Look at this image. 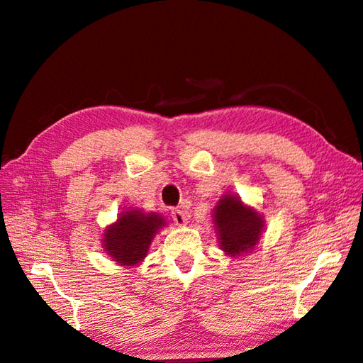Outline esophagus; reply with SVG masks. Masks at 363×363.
<instances>
[{
    "label": "esophagus",
    "instance_id": "1",
    "mask_svg": "<svg viewBox=\"0 0 363 363\" xmlns=\"http://www.w3.org/2000/svg\"><path fill=\"white\" fill-rule=\"evenodd\" d=\"M171 217H173V220L176 225H186L187 222V217H186V213H184L182 209H173L171 211Z\"/></svg>",
    "mask_w": 363,
    "mask_h": 363
}]
</instances>
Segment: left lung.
I'll return each mask as SVG.
<instances>
[{
  "label": "left lung",
  "mask_w": 363,
  "mask_h": 363,
  "mask_svg": "<svg viewBox=\"0 0 363 363\" xmlns=\"http://www.w3.org/2000/svg\"><path fill=\"white\" fill-rule=\"evenodd\" d=\"M214 223L222 249L232 257L254 249L263 227L262 217L233 195H225L214 208Z\"/></svg>",
  "instance_id": "left-lung-1"
}]
</instances>
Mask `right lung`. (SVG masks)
<instances>
[{"mask_svg": "<svg viewBox=\"0 0 363 363\" xmlns=\"http://www.w3.org/2000/svg\"><path fill=\"white\" fill-rule=\"evenodd\" d=\"M164 225L159 214L127 211L104 235V249L121 265H136L147 254L157 230Z\"/></svg>", "mask_w": 363, "mask_h": 363, "instance_id": "right-lung-1", "label": "right lung"}]
</instances>
